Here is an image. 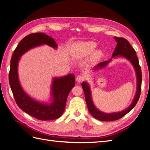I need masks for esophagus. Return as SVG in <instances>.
Masks as SVG:
<instances>
[{"mask_svg":"<svg viewBox=\"0 0 150 150\" xmlns=\"http://www.w3.org/2000/svg\"><path fill=\"white\" fill-rule=\"evenodd\" d=\"M84 79H85V77L83 75H78L76 78V81L79 83H80L83 81Z\"/></svg>","mask_w":150,"mask_h":150,"instance_id":"1","label":"esophagus"}]
</instances>
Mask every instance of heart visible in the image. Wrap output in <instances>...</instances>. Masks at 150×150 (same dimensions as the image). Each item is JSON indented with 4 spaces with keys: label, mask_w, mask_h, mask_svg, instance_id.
Segmentation results:
<instances>
[{
    "label": "heart",
    "mask_w": 150,
    "mask_h": 150,
    "mask_svg": "<svg viewBox=\"0 0 150 150\" xmlns=\"http://www.w3.org/2000/svg\"><path fill=\"white\" fill-rule=\"evenodd\" d=\"M96 44L94 42H81L75 43L73 47L72 53L74 56L78 58H83L89 56L94 51L96 47ZM103 55V52L100 50H97L93 52L92 59L96 61L99 59Z\"/></svg>",
    "instance_id": "1"
}]
</instances>
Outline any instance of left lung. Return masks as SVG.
Masks as SVG:
<instances>
[{
	"label": "left lung",
	"mask_w": 150,
	"mask_h": 150,
	"mask_svg": "<svg viewBox=\"0 0 150 150\" xmlns=\"http://www.w3.org/2000/svg\"><path fill=\"white\" fill-rule=\"evenodd\" d=\"M115 39L117 42V44L116 47L115 49V51L112 54V57H117V56H122L125 57L130 63L132 64L136 70V76H137V91L135 95V97L134 98V100L132 104L127 109L122 111L120 112L112 113H103L101 111H99L96 108L94 103L92 100L91 93L90 90V87L87 82H83L82 83V87L85 94V98L87 103V106L88 108V110L90 113L93 116L98 119L99 120L101 121H113L117 120L118 119L121 118L125 115L128 113L130 110H131L134 106H136L137 103L139 100V98L141 94V82H142V74H141V69L139 66V61L136 56V52L135 50L130 45L129 41L127 40L125 38L122 37H115ZM112 60L110 59L109 61H106L104 62H101L99 63L95 69L101 68L105 67L110 61Z\"/></svg>",
	"instance_id": "left-lung-1"
}]
</instances>
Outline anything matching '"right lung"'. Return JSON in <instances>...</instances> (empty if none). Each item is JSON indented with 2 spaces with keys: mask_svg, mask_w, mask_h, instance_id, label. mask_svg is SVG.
<instances>
[{
  "mask_svg": "<svg viewBox=\"0 0 150 150\" xmlns=\"http://www.w3.org/2000/svg\"><path fill=\"white\" fill-rule=\"evenodd\" d=\"M44 44L57 48L55 40L44 33H31L23 38L11 57L9 81L16 104L23 112L38 120H52L60 117L64 112L68 96L75 85L74 75L53 79L51 87L53 99L51 104L39 103L28 96L23 90L18 75L20 57L30 49Z\"/></svg>",
  "mask_w": 150,
  "mask_h": 150,
  "instance_id": "obj_1",
  "label": "right lung"
}]
</instances>
